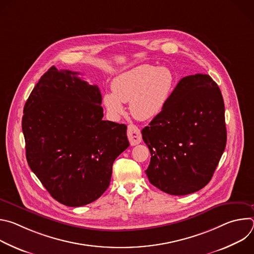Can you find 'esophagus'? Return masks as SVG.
<instances>
[{"label":"esophagus","instance_id":"1","mask_svg":"<svg viewBox=\"0 0 254 254\" xmlns=\"http://www.w3.org/2000/svg\"><path fill=\"white\" fill-rule=\"evenodd\" d=\"M127 137L131 146H135L141 141V133L139 128L134 125H129L127 127Z\"/></svg>","mask_w":254,"mask_h":254}]
</instances>
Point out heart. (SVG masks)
I'll list each match as a JSON object with an SVG mask.
<instances>
[{"label": "heart", "mask_w": 254, "mask_h": 254, "mask_svg": "<svg viewBox=\"0 0 254 254\" xmlns=\"http://www.w3.org/2000/svg\"><path fill=\"white\" fill-rule=\"evenodd\" d=\"M175 84L170 68L151 64L137 65L118 75L113 91L103 95V104L112 117L124 113V102L129 101V112L138 121L158 117L166 106Z\"/></svg>", "instance_id": "1"}]
</instances>
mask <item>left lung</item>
I'll return each instance as SVG.
<instances>
[{
	"label": "left lung",
	"instance_id": "obj_1",
	"mask_svg": "<svg viewBox=\"0 0 254 254\" xmlns=\"http://www.w3.org/2000/svg\"><path fill=\"white\" fill-rule=\"evenodd\" d=\"M141 134L152 156L146 170L152 185L176 196L201 190L210 182L226 147L220 88L207 74L182 78Z\"/></svg>",
	"mask_w": 254,
	"mask_h": 254
}]
</instances>
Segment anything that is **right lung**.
<instances>
[{
	"instance_id": "obj_1",
	"label": "right lung",
	"mask_w": 254,
	"mask_h": 254,
	"mask_svg": "<svg viewBox=\"0 0 254 254\" xmlns=\"http://www.w3.org/2000/svg\"><path fill=\"white\" fill-rule=\"evenodd\" d=\"M52 66L24 106L29 167L59 203L79 207L110 186L115 160L128 148L127 126L103 121L97 85Z\"/></svg>"
}]
</instances>
